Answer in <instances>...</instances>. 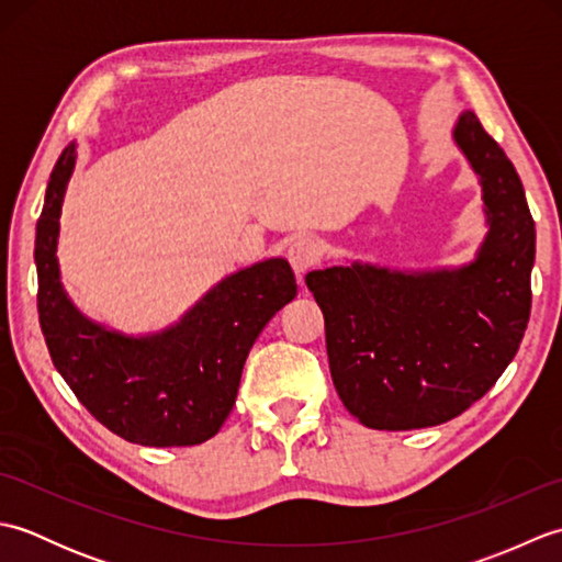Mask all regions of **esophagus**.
<instances>
[{"instance_id":"obj_1","label":"esophagus","mask_w":562,"mask_h":562,"mask_svg":"<svg viewBox=\"0 0 562 562\" xmlns=\"http://www.w3.org/2000/svg\"><path fill=\"white\" fill-rule=\"evenodd\" d=\"M288 260H290V266H292L296 278L302 280L308 270L316 268V262L321 260V250H318L316 241H312V238H306V236L294 238L288 248Z\"/></svg>"}]
</instances>
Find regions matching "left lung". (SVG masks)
<instances>
[{"mask_svg":"<svg viewBox=\"0 0 562 562\" xmlns=\"http://www.w3.org/2000/svg\"><path fill=\"white\" fill-rule=\"evenodd\" d=\"M451 139L479 178L485 236L469 262L312 270L338 396L372 429H423L483 398L515 360L531 312L536 226L503 147L473 111Z\"/></svg>","mask_w":562,"mask_h":562,"instance_id":"obj_1","label":"left lung"}]
</instances>
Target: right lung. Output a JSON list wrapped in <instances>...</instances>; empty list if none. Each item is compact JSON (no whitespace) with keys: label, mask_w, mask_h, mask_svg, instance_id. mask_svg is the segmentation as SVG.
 <instances>
[{"label":"right lung","mask_w":562,"mask_h":562,"mask_svg":"<svg viewBox=\"0 0 562 562\" xmlns=\"http://www.w3.org/2000/svg\"><path fill=\"white\" fill-rule=\"evenodd\" d=\"M77 142L59 154L35 224L38 318L53 364L87 411L133 445L193 447L229 417L246 357L268 321L296 296L284 258L226 274L161 330L123 333L71 302L57 260L59 217Z\"/></svg>","instance_id":"right-lung-1"}]
</instances>
